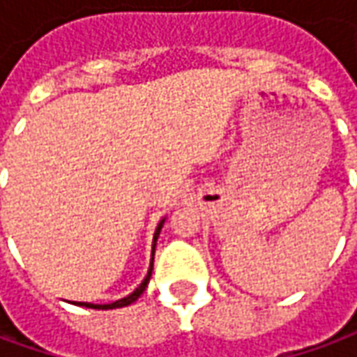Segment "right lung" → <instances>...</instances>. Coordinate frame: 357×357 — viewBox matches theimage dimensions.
Here are the masks:
<instances>
[{
  "label": "right lung",
  "instance_id": "1",
  "mask_svg": "<svg viewBox=\"0 0 357 357\" xmlns=\"http://www.w3.org/2000/svg\"><path fill=\"white\" fill-rule=\"evenodd\" d=\"M164 222H166V218H162V220L158 222V225H156L155 235H153V250H151V264H149V271H147V275H145V279L141 281V284H139V287H137V289H135V291L130 292V294H128V296H124V298H120V300H114V302H110V304H91V302H74V304H76V306L91 307V310H116V307L130 306V304H133L135 300L139 298L141 294H143V291L147 289L149 279H151V273H153V264H155L156 241H158V235H160V229H162Z\"/></svg>",
  "mask_w": 357,
  "mask_h": 357
}]
</instances>
